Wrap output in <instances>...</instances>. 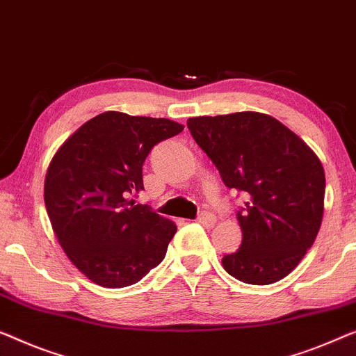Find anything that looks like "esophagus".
<instances>
[{
	"label": "esophagus",
	"mask_w": 356,
	"mask_h": 356,
	"mask_svg": "<svg viewBox=\"0 0 356 356\" xmlns=\"http://www.w3.org/2000/svg\"><path fill=\"white\" fill-rule=\"evenodd\" d=\"M197 221H199L200 225L212 228V226L215 225V221H216V216L212 212H202V213L197 216Z\"/></svg>",
	"instance_id": "34e87169"
}]
</instances>
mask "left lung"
<instances>
[{
  "label": "left lung",
  "mask_w": 356,
  "mask_h": 356,
  "mask_svg": "<svg viewBox=\"0 0 356 356\" xmlns=\"http://www.w3.org/2000/svg\"><path fill=\"white\" fill-rule=\"evenodd\" d=\"M191 136L225 186L245 195L242 244L221 264L245 284L286 277L321 226L326 178L316 154L289 128L260 112L189 118Z\"/></svg>",
  "instance_id": "obj_1"
}]
</instances>
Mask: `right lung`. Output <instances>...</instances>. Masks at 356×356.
<instances>
[{"label":"right lung","mask_w":356,"mask_h":356,"mask_svg":"<svg viewBox=\"0 0 356 356\" xmlns=\"http://www.w3.org/2000/svg\"><path fill=\"white\" fill-rule=\"evenodd\" d=\"M183 128L168 118L104 112L51 161L46 212L65 255L96 284L131 286L165 257L177 225L133 197L144 189L143 163L152 147Z\"/></svg>","instance_id":"obj_1"}]
</instances>
